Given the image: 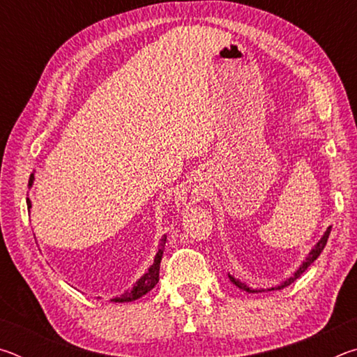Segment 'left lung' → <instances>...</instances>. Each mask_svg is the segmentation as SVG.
I'll return each mask as SVG.
<instances>
[{
    "mask_svg": "<svg viewBox=\"0 0 357 357\" xmlns=\"http://www.w3.org/2000/svg\"><path fill=\"white\" fill-rule=\"evenodd\" d=\"M329 234H331V227H329V228H326V231L323 233V236L318 239V243L312 247V250H310L309 253H307L305 259L299 264V268L296 269L291 275L287 277L285 280H282V282L279 283V285L268 288V291H273V289H282V288H285V287H288V285H289V283H293L296 279H298V277H301V275H302V273H305V269L309 268V266H310L313 261H315V259H317L319 255H321V252H323V249H324V245H326V243H328ZM228 279H229V282L233 283L234 287H238L239 289H243V291H245V293H263V291H266L264 288H252V287H249V285H247L245 282L236 279V277L231 275L229 273H228Z\"/></svg>",
    "mask_w": 357,
    "mask_h": 357,
    "instance_id": "left-lung-1",
    "label": "left lung"
}]
</instances>
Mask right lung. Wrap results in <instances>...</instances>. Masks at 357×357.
Here are the masks:
<instances>
[{"mask_svg": "<svg viewBox=\"0 0 357 357\" xmlns=\"http://www.w3.org/2000/svg\"><path fill=\"white\" fill-rule=\"evenodd\" d=\"M34 184V172L29 176V183L28 187L31 189ZM26 204H28V211H31V200L26 198ZM165 241H167V234L160 238L159 241V247H157V253L154 257L153 264L149 266L146 273H144L140 279H138L132 288H129L128 291H124L121 296H116V298H112V302H132L140 299L142 296L146 294L148 291H151L159 282V269H160V261H162V255H164V249H165Z\"/></svg>", "mask_w": 357, "mask_h": 357, "instance_id": "right-lung-1", "label": "right lung"}]
</instances>
